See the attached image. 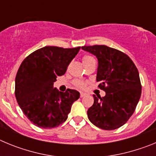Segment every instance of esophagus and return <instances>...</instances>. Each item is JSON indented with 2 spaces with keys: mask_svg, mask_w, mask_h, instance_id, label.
<instances>
[{
  "mask_svg": "<svg viewBox=\"0 0 156 156\" xmlns=\"http://www.w3.org/2000/svg\"><path fill=\"white\" fill-rule=\"evenodd\" d=\"M86 95V94L83 93V92H80V98H83Z\"/></svg>",
  "mask_w": 156,
  "mask_h": 156,
  "instance_id": "obj_1",
  "label": "esophagus"
}]
</instances>
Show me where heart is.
<instances>
[{
    "mask_svg": "<svg viewBox=\"0 0 156 156\" xmlns=\"http://www.w3.org/2000/svg\"><path fill=\"white\" fill-rule=\"evenodd\" d=\"M90 59H93V58L90 55H83L82 58V60H83V62L85 63L87 62L90 61ZM86 82L83 80H75L74 81V85H75L76 87H79V88H84L86 87Z\"/></svg>",
    "mask_w": 156,
    "mask_h": 156,
    "instance_id": "b5f03b06",
    "label": "heart"
}]
</instances>
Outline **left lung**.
I'll return each instance as SVG.
<instances>
[{"instance_id":"8db88e82","label":"left lung","mask_w":156,"mask_h":156,"mask_svg":"<svg viewBox=\"0 0 156 156\" xmlns=\"http://www.w3.org/2000/svg\"><path fill=\"white\" fill-rule=\"evenodd\" d=\"M98 61L97 82L106 93L94 97L87 110L88 119L98 127L112 130L124 125L134 112L141 94V83L137 67L123 52L105 45L83 46Z\"/></svg>"}]
</instances>
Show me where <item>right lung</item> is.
Masks as SVG:
<instances>
[{
  "label": "right lung",
  "instance_id": "obj_1",
  "mask_svg": "<svg viewBox=\"0 0 156 156\" xmlns=\"http://www.w3.org/2000/svg\"><path fill=\"white\" fill-rule=\"evenodd\" d=\"M80 47L47 46L27 56L16 77V100L26 116L38 127L51 129L68 118L73 103L80 98L76 90L59 92L53 87L57 76L66 73Z\"/></svg>",
  "mask_w": 156,
  "mask_h": 156
}]
</instances>
